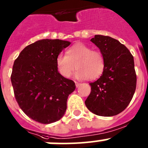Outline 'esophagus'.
<instances>
[{"label":"esophagus","instance_id":"esophagus-1","mask_svg":"<svg viewBox=\"0 0 148 148\" xmlns=\"http://www.w3.org/2000/svg\"><path fill=\"white\" fill-rule=\"evenodd\" d=\"M75 86H76V87H78V86H80V83H78V82H77V81H75Z\"/></svg>","mask_w":148,"mask_h":148}]
</instances>
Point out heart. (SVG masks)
Listing matches in <instances>:
<instances>
[{
	"mask_svg": "<svg viewBox=\"0 0 148 148\" xmlns=\"http://www.w3.org/2000/svg\"><path fill=\"white\" fill-rule=\"evenodd\" d=\"M56 66L60 74L65 77H69L77 68V78L93 80L103 73L105 59L99 51L92 50L84 44H77L67 50L66 55L60 53L57 56Z\"/></svg>",
	"mask_w": 148,
	"mask_h": 148,
	"instance_id": "heart-1",
	"label": "heart"
}]
</instances>
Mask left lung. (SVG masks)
Wrapping results in <instances>:
<instances>
[{
	"label": "left lung",
	"mask_w": 148,
	"mask_h": 148,
	"mask_svg": "<svg viewBox=\"0 0 148 148\" xmlns=\"http://www.w3.org/2000/svg\"><path fill=\"white\" fill-rule=\"evenodd\" d=\"M90 41L103 54L105 68L101 76L90 83L91 90L85 103L95 114L115 116L127 107L135 91L134 58L124 45L110 36L95 35Z\"/></svg>",
	"instance_id": "left-lung-1"
}]
</instances>
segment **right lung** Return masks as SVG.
<instances>
[{"mask_svg":"<svg viewBox=\"0 0 148 148\" xmlns=\"http://www.w3.org/2000/svg\"><path fill=\"white\" fill-rule=\"evenodd\" d=\"M71 45L68 41L42 39L28 45L14 61L11 83L23 112L36 122L50 124L65 114L68 96L75 89L72 80L61 75L56 58Z\"/></svg>","mask_w":148,"mask_h":148,"instance_id":"right-lung-1","label":"right lung"}]
</instances>
